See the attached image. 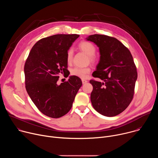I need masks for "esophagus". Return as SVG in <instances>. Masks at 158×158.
<instances>
[{
    "mask_svg": "<svg viewBox=\"0 0 158 158\" xmlns=\"http://www.w3.org/2000/svg\"><path fill=\"white\" fill-rule=\"evenodd\" d=\"M82 84H86V83L87 82V81L85 80V79H82Z\"/></svg>",
    "mask_w": 158,
    "mask_h": 158,
    "instance_id": "esophagus-1",
    "label": "esophagus"
}]
</instances>
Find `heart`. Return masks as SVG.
Instances as JSON below:
<instances>
[{"instance_id": "1", "label": "heart", "mask_w": 158, "mask_h": 158, "mask_svg": "<svg viewBox=\"0 0 158 158\" xmlns=\"http://www.w3.org/2000/svg\"><path fill=\"white\" fill-rule=\"evenodd\" d=\"M79 48L84 52L88 57H89V60L91 62H95L96 61V57L94 56L96 53V48L94 45L87 41L81 42L79 44ZM73 56V51L72 49H69L67 52L66 59L68 63H70L72 61ZM91 72V69L88 67H76L71 70V74L73 76L81 77L85 78L88 74Z\"/></svg>"}]
</instances>
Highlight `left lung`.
Wrapping results in <instances>:
<instances>
[{"mask_svg":"<svg viewBox=\"0 0 158 158\" xmlns=\"http://www.w3.org/2000/svg\"><path fill=\"white\" fill-rule=\"evenodd\" d=\"M87 40L99 48L100 59L93 76L102 82L90 81L93 86L91 101L101 114L113 117L131 103L138 73L129 50L117 39L105 35L88 36Z\"/></svg>","mask_w":158,"mask_h":158,"instance_id":"obj_1","label":"left lung"}]
</instances>
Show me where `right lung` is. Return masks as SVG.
<instances>
[{"mask_svg":"<svg viewBox=\"0 0 158 158\" xmlns=\"http://www.w3.org/2000/svg\"><path fill=\"white\" fill-rule=\"evenodd\" d=\"M79 37L56 34L43 38L32 47L24 65L26 91L42 114L52 118L68 112L82 83L75 76L57 84L60 74L68 70L67 52Z\"/></svg>","mask_w":158,"mask_h":158,"instance_id":"right-lung-1","label":"right lung"}]
</instances>
